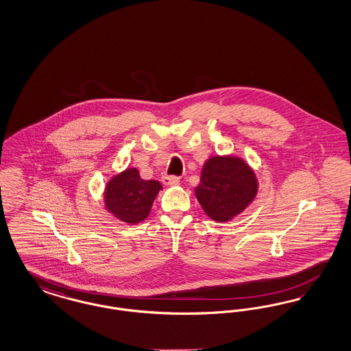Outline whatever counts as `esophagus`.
Wrapping results in <instances>:
<instances>
[{
	"instance_id": "esophagus-1",
	"label": "esophagus",
	"mask_w": 351,
	"mask_h": 351,
	"mask_svg": "<svg viewBox=\"0 0 351 351\" xmlns=\"http://www.w3.org/2000/svg\"><path fill=\"white\" fill-rule=\"evenodd\" d=\"M162 182L165 185H175L179 183V178L178 176H171V175H165L162 178Z\"/></svg>"
}]
</instances>
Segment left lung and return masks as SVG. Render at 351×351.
Segmentation results:
<instances>
[{
  "label": "left lung",
  "instance_id": "1",
  "mask_svg": "<svg viewBox=\"0 0 351 351\" xmlns=\"http://www.w3.org/2000/svg\"><path fill=\"white\" fill-rule=\"evenodd\" d=\"M258 183L254 171L242 159L213 156L202 168L196 197L204 212L218 222L239 215L254 200Z\"/></svg>",
  "mask_w": 351,
  "mask_h": 351
}]
</instances>
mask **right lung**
<instances>
[{"label":"right lung","instance_id":"add662e5","mask_svg":"<svg viewBox=\"0 0 351 351\" xmlns=\"http://www.w3.org/2000/svg\"><path fill=\"white\" fill-rule=\"evenodd\" d=\"M160 189L159 182L143 180L136 168H128L106 185L105 205L121 221L138 223L149 216Z\"/></svg>","mask_w":351,"mask_h":351}]
</instances>
